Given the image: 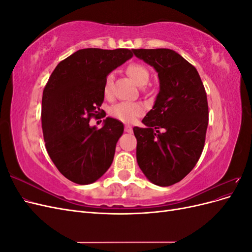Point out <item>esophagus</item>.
I'll use <instances>...</instances> for the list:
<instances>
[{
  "mask_svg": "<svg viewBox=\"0 0 252 252\" xmlns=\"http://www.w3.org/2000/svg\"><path fill=\"white\" fill-rule=\"evenodd\" d=\"M125 131H126V132H132V128H131V126L126 125V126H125Z\"/></svg>",
  "mask_w": 252,
  "mask_h": 252,
  "instance_id": "esophagus-1",
  "label": "esophagus"
}]
</instances>
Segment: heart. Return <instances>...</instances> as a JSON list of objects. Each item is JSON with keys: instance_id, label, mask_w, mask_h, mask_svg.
I'll list each match as a JSON object with an SVG mask.
<instances>
[{"instance_id": "b5f03b06", "label": "heart", "mask_w": 252, "mask_h": 252, "mask_svg": "<svg viewBox=\"0 0 252 252\" xmlns=\"http://www.w3.org/2000/svg\"><path fill=\"white\" fill-rule=\"evenodd\" d=\"M127 74L130 77L138 86L146 85L149 81V72L147 68L139 63H131L126 68ZM111 84L112 77L108 75L104 82V94L105 95H109L111 91ZM144 112L143 106L139 103H131V102H121L117 105H114L111 109V114L119 119L120 121L126 122V123H131L135 121L139 117H141Z\"/></svg>"}]
</instances>
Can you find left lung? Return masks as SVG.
Segmentation results:
<instances>
[{
    "instance_id": "8db88e82",
    "label": "left lung",
    "mask_w": 252,
    "mask_h": 252,
    "mask_svg": "<svg viewBox=\"0 0 252 252\" xmlns=\"http://www.w3.org/2000/svg\"><path fill=\"white\" fill-rule=\"evenodd\" d=\"M158 72L159 91L152 109L134 127L136 161L158 186L184 179L199 161L208 126L207 95L200 74L178 52L167 48L132 49Z\"/></svg>"
}]
</instances>
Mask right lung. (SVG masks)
Listing matches in <instances>:
<instances>
[{
	"instance_id": "obj_1",
	"label": "right lung",
	"mask_w": 252,
	"mask_h": 252,
	"mask_svg": "<svg viewBox=\"0 0 252 252\" xmlns=\"http://www.w3.org/2000/svg\"><path fill=\"white\" fill-rule=\"evenodd\" d=\"M129 49L85 48L60 62L43 91L42 129L48 155L66 179L87 185L110 167L123 134L120 121L106 118L101 129L89 125L104 101V82L132 58Z\"/></svg>"
}]
</instances>
